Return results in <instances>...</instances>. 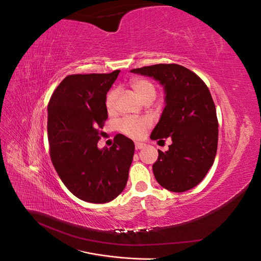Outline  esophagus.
I'll use <instances>...</instances> for the list:
<instances>
[{
  "label": "esophagus",
  "mask_w": 261,
  "mask_h": 261,
  "mask_svg": "<svg viewBox=\"0 0 261 261\" xmlns=\"http://www.w3.org/2000/svg\"><path fill=\"white\" fill-rule=\"evenodd\" d=\"M144 144H141V143H136L135 144V149L136 150H139V149H141V148H144Z\"/></svg>",
  "instance_id": "obj_1"
}]
</instances>
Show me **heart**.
I'll list each match as a JSON object with an SVG mask.
<instances>
[{
    "label": "heart",
    "mask_w": 261,
    "mask_h": 261,
    "mask_svg": "<svg viewBox=\"0 0 261 261\" xmlns=\"http://www.w3.org/2000/svg\"><path fill=\"white\" fill-rule=\"evenodd\" d=\"M130 87L133 91L135 92L137 96L140 98V100L148 103L151 102L155 96H156V89L154 85L148 81L144 80V78H136L130 82ZM116 100H117V90L112 89L110 90L107 94L105 100V106L107 109V112L109 114H114L116 111ZM151 126V122H150L147 117H126L118 124V130L125 136H127L133 139H139L145 135L147 129Z\"/></svg>",
    "instance_id": "b5f03b06"
}]
</instances>
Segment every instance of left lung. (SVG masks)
Returning <instances> with one entry per match:
<instances>
[{"instance_id": "8db88e82", "label": "left lung", "mask_w": 261, "mask_h": 261, "mask_svg": "<svg viewBox=\"0 0 261 261\" xmlns=\"http://www.w3.org/2000/svg\"><path fill=\"white\" fill-rule=\"evenodd\" d=\"M153 77L164 86L165 108L150 138L170 137L167 152L158 150L153 174L162 187L181 193L198 185L215 162L218 118L207 85L191 69L178 64H155L132 69Z\"/></svg>"}]
</instances>
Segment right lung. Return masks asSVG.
I'll list each match as a JSON object with an SVG mask.
<instances>
[{
	"mask_svg": "<svg viewBox=\"0 0 261 261\" xmlns=\"http://www.w3.org/2000/svg\"><path fill=\"white\" fill-rule=\"evenodd\" d=\"M120 70L68 75L48 105V139L55 171L77 198L106 203L120 195L128 179L135 145L122 134L111 148H98L108 112L107 92Z\"/></svg>",
	"mask_w": 261,
	"mask_h": 261,
	"instance_id": "add662e5",
	"label": "right lung"
}]
</instances>
